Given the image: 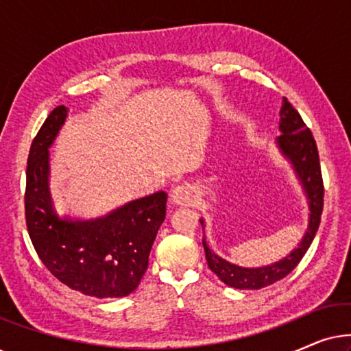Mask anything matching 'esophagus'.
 I'll return each mask as SVG.
<instances>
[{"mask_svg": "<svg viewBox=\"0 0 351 351\" xmlns=\"http://www.w3.org/2000/svg\"><path fill=\"white\" fill-rule=\"evenodd\" d=\"M196 195L195 186H191L190 184H180L172 189L171 191V199L174 204H180V206H193L196 203Z\"/></svg>", "mask_w": 351, "mask_h": 351, "instance_id": "1", "label": "esophagus"}]
</instances>
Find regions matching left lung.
<instances>
[{"mask_svg": "<svg viewBox=\"0 0 351 351\" xmlns=\"http://www.w3.org/2000/svg\"><path fill=\"white\" fill-rule=\"evenodd\" d=\"M280 131L281 136L276 138V145L294 167L295 176L299 177L306 199H308V228H306L302 241L297 244V247L289 256L275 263H270V265L257 268H243L227 262L225 258L219 257L217 254L210 251L204 238L203 246L208 267L219 276L220 281L230 287H237V289H261V287L270 286L278 280H282L286 275H289L299 265L305 252L308 251L321 222V213H323L324 203V185L323 176H321L318 148H316V142L311 136V131L306 128L299 112L292 107L286 97L282 99L280 110ZM199 222L204 227L203 219H199Z\"/></svg>", "mask_w": 351, "mask_h": 351, "instance_id": "1", "label": "left lung"}]
</instances>
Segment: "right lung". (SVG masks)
Returning <instances> with one entry per match:
<instances>
[{
  "label": "right lung",
  "instance_id": "obj_1",
  "mask_svg": "<svg viewBox=\"0 0 351 351\" xmlns=\"http://www.w3.org/2000/svg\"><path fill=\"white\" fill-rule=\"evenodd\" d=\"M69 108L59 105L33 138L27 162L25 220L33 247L60 282L97 299L129 295L148 267L166 217L167 193L156 191L94 220L60 219L49 193V147Z\"/></svg>",
  "mask_w": 351,
  "mask_h": 351
}]
</instances>
